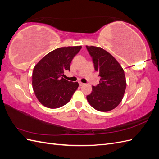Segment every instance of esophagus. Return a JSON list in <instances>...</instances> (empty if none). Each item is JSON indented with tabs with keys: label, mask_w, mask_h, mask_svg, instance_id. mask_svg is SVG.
<instances>
[{
	"label": "esophagus",
	"mask_w": 159,
	"mask_h": 159,
	"mask_svg": "<svg viewBox=\"0 0 159 159\" xmlns=\"http://www.w3.org/2000/svg\"><path fill=\"white\" fill-rule=\"evenodd\" d=\"M79 84H80V86H83L84 85H85L84 83H82V82H79Z\"/></svg>",
	"instance_id": "34e87169"
}]
</instances>
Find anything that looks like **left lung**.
<instances>
[{
  "label": "left lung",
  "instance_id": "obj_1",
  "mask_svg": "<svg viewBox=\"0 0 159 159\" xmlns=\"http://www.w3.org/2000/svg\"><path fill=\"white\" fill-rule=\"evenodd\" d=\"M86 48L92 57L95 70L101 77L99 84L93 86L87 99L95 109L109 111L117 107L123 98L127 86L124 70L117 60L101 47Z\"/></svg>",
  "mask_w": 159,
  "mask_h": 159
}]
</instances>
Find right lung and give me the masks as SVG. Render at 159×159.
I'll return each mask as SVG.
<instances>
[{"mask_svg": "<svg viewBox=\"0 0 159 159\" xmlns=\"http://www.w3.org/2000/svg\"><path fill=\"white\" fill-rule=\"evenodd\" d=\"M81 46L62 47L50 52L34 68L32 84L36 98L44 106L59 108L68 103L79 84L63 78Z\"/></svg>", "mask_w": 159, "mask_h": 159, "instance_id": "right-lung-1", "label": "right lung"}]
</instances>
